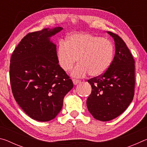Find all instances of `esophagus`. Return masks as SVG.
<instances>
[{
	"instance_id": "1",
	"label": "esophagus",
	"mask_w": 147,
	"mask_h": 147,
	"mask_svg": "<svg viewBox=\"0 0 147 147\" xmlns=\"http://www.w3.org/2000/svg\"><path fill=\"white\" fill-rule=\"evenodd\" d=\"M73 82L74 84V85H77L78 83L80 82V80H76V79H73Z\"/></svg>"
}]
</instances>
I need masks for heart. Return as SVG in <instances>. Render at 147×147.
I'll use <instances>...</instances> for the list:
<instances>
[{"label": "heart", "mask_w": 147, "mask_h": 147, "mask_svg": "<svg viewBox=\"0 0 147 147\" xmlns=\"http://www.w3.org/2000/svg\"><path fill=\"white\" fill-rule=\"evenodd\" d=\"M114 46L110 40L88 34H74L66 42L59 41L57 47V59L65 72L71 71L79 63L72 75L83 77L89 74L98 76L110 67L114 56Z\"/></svg>", "instance_id": "obj_1"}]
</instances>
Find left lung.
<instances>
[{"label":"left lung","mask_w":147,"mask_h":147,"mask_svg":"<svg viewBox=\"0 0 147 147\" xmlns=\"http://www.w3.org/2000/svg\"><path fill=\"white\" fill-rule=\"evenodd\" d=\"M115 41V54L105 73L88 80L92 91L87 100L89 112L96 120L109 121L123 113L134 96L135 61L117 34L107 32Z\"/></svg>","instance_id":"1"}]
</instances>
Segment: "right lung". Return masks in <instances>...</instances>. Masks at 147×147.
<instances>
[{
	"instance_id": "right-lung-1",
	"label": "right lung",
	"mask_w": 147,
	"mask_h": 147,
	"mask_svg": "<svg viewBox=\"0 0 147 147\" xmlns=\"http://www.w3.org/2000/svg\"><path fill=\"white\" fill-rule=\"evenodd\" d=\"M61 27L29 33L12 53L9 79L15 100L30 117L46 122L56 117L73 83L58 64L50 38Z\"/></svg>"
}]
</instances>
